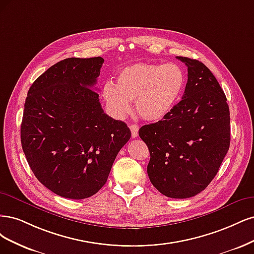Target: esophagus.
Instances as JSON below:
<instances>
[{"label": "esophagus", "mask_w": 254, "mask_h": 254, "mask_svg": "<svg viewBox=\"0 0 254 254\" xmlns=\"http://www.w3.org/2000/svg\"><path fill=\"white\" fill-rule=\"evenodd\" d=\"M129 128H130V132H132V137L136 138L138 136V126L137 125H129Z\"/></svg>", "instance_id": "obj_1"}]
</instances>
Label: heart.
<instances>
[{
	"label": "heart",
	"mask_w": 254,
	"mask_h": 254,
	"mask_svg": "<svg viewBox=\"0 0 254 254\" xmlns=\"http://www.w3.org/2000/svg\"><path fill=\"white\" fill-rule=\"evenodd\" d=\"M186 84L184 69L176 63H135L122 68L116 85L103 86L102 95L112 115L124 118L135 100L139 116L146 121H159L173 111Z\"/></svg>",
	"instance_id": "obj_1"
}]
</instances>
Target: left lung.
<instances>
[{"instance_id":"obj_1","label":"left lung","mask_w":254,"mask_h":254,"mask_svg":"<svg viewBox=\"0 0 254 254\" xmlns=\"http://www.w3.org/2000/svg\"><path fill=\"white\" fill-rule=\"evenodd\" d=\"M188 67L182 101L139 136L150 151L152 185L171 198H189L206 189L230 145V112L213 73L198 60L177 57Z\"/></svg>"}]
</instances>
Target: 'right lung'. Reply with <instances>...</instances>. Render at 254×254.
<instances>
[{"label":"right lung","mask_w":254,"mask_h":254,"mask_svg":"<svg viewBox=\"0 0 254 254\" xmlns=\"http://www.w3.org/2000/svg\"><path fill=\"white\" fill-rule=\"evenodd\" d=\"M103 62L95 57L56 63L31 84L24 104L21 142L28 165L41 184L65 198L99 191L130 138L93 89Z\"/></svg>","instance_id":"add662e5"}]
</instances>
